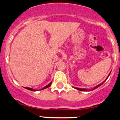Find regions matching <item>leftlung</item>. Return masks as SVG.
<instances>
[{"instance_id":"left-lung-1","label":"left lung","mask_w":120,"mask_h":120,"mask_svg":"<svg viewBox=\"0 0 120 120\" xmlns=\"http://www.w3.org/2000/svg\"><path fill=\"white\" fill-rule=\"evenodd\" d=\"M110 73H111V72H110V74H109L108 77H107V78H106V80H105V81H103V82H101V83H100V84L98 85L97 86H95V87H94V88H93L92 89H85V88H77V87H73V88H74L75 89H78V90H81V91H92V90H95V89H96V88H98V87L100 86L101 85H102L103 83L105 82L106 81V80H107V78H108V77H109L110 75Z\"/></svg>"}]
</instances>
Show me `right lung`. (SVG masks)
I'll use <instances>...</instances> for the list:
<instances>
[{"instance_id":"add662e5","label":"right lung","mask_w":120,"mask_h":120,"mask_svg":"<svg viewBox=\"0 0 120 120\" xmlns=\"http://www.w3.org/2000/svg\"><path fill=\"white\" fill-rule=\"evenodd\" d=\"M52 81H51L50 82V83H49V84L48 85H47L46 86H45V87H43V88H42V89H40V90H43V89H46V88H49V87H50V85H51V84H52ZM25 89H28V90H31V91H37V90H35V89H32V88H25Z\"/></svg>"}]
</instances>
